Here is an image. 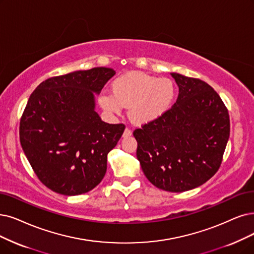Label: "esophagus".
<instances>
[{"mask_svg": "<svg viewBox=\"0 0 254 254\" xmlns=\"http://www.w3.org/2000/svg\"><path fill=\"white\" fill-rule=\"evenodd\" d=\"M131 134H132V131H131L129 128H126L123 133V137H129Z\"/></svg>", "mask_w": 254, "mask_h": 254, "instance_id": "1", "label": "esophagus"}]
</instances>
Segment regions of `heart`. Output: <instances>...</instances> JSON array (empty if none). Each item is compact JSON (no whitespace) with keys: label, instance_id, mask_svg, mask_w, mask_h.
<instances>
[{"label":"heart","instance_id":"obj_1","mask_svg":"<svg viewBox=\"0 0 254 254\" xmlns=\"http://www.w3.org/2000/svg\"><path fill=\"white\" fill-rule=\"evenodd\" d=\"M111 94L102 93L99 104L109 114L120 115L123 107L130 108L135 124L145 125L164 117L173 105L176 89L169 78H156L145 73L130 72L116 78Z\"/></svg>","mask_w":254,"mask_h":254}]
</instances>
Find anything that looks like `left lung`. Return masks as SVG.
I'll return each mask as SVG.
<instances>
[{
    "label": "left lung",
    "mask_w": 254,
    "mask_h": 254,
    "mask_svg": "<svg viewBox=\"0 0 254 254\" xmlns=\"http://www.w3.org/2000/svg\"><path fill=\"white\" fill-rule=\"evenodd\" d=\"M179 87L174 105L159 120L133 131L136 156L156 188L181 192L195 189L219 170L230 132L229 115L204 81L171 73Z\"/></svg>",
    "instance_id": "1"
}]
</instances>
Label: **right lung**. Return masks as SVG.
Returning <instances> with one entry per match:
<instances>
[{
	"label": "right lung",
	"mask_w": 254,
	"mask_h": 254,
	"mask_svg": "<svg viewBox=\"0 0 254 254\" xmlns=\"http://www.w3.org/2000/svg\"><path fill=\"white\" fill-rule=\"evenodd\" d=\"M115 74L94 67L49 78L28 100L19 140L38 179L58 194H84L105 176L107 154L125 125L101 120L93 93L100 94Z\"/></svg>",
	"instance_id": "right-lung-1"
}]
</instances>
